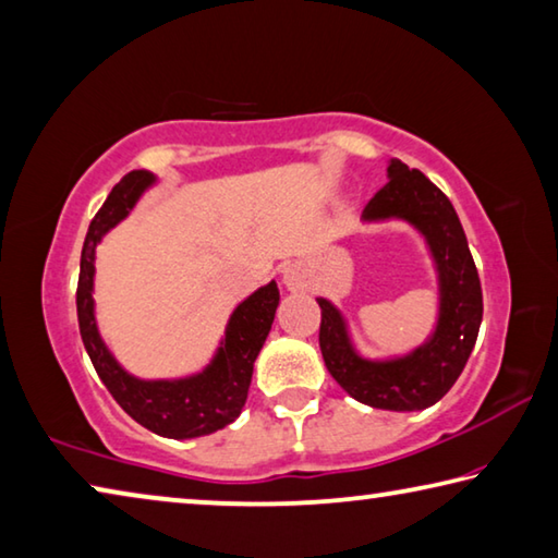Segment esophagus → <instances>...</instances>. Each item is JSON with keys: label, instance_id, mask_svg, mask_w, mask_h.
<instances>
[{"label": "esophagus", "instance_id": "1", "mask_svg": "<svg viewBox=\"0 0 558 558\" xmlns=\"http://www.w3.org/2000/svg\"><path fill=\"white\" fill-rule=\"evenodd\" d=\"M284 284H287V289H291V291L306 287V284H304V274H301V269L294 267V264H291V267L284 269Z\"/></svg>", "mask_w": 558, "mask_h": 558}]
</instances>
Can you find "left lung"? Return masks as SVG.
I'll return each mask as SVG.
<instances>
[{"label": "left lung", "instance_id": "8db88e82", "mask_svg": "<svg viewBox=\"0 0 558 558\" xmlns=\"http://www.w3.org/2000/svg\"><path fill=\"white\" fill-rule=\"evenodd\" d=\"M390 217L413 225L433 252L440 279V316L435 333L403 359H361L339 308L318 299V345L328 373L351 398L380 410H423L435 405L454 386L477 341L482 324L480 274L450 199L423 172L410 170L400 160H390L388 182L363 207L365 222Z\"/></svg>", "mask_w": 558, "mask_h": 558}]
</instances>
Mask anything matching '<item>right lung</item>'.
<instances>
[{
	"label": "right lung",
	"instance_id": "1",
	"mask_svg": "<svg viewBox=\"0 0 558 558\" xmlns=\"http://www.w3.org/2000/svg\"><path fill=\"white\" fill-rule=\"evenodd\" d=\"M155 178L145 170H133L118 182L106 197L104 207L90 219L84 250H81V271L76 289V312L81 339L98 378L135 423L150 433L187 440L222 430L240 417L246 392H250L254 361L267 341L269 328L279 306L277 281L254 291L234 308L227 324L225 341L217 349L213 363L203 373L180 380H141L125 373L100 341L94 316V259L96 244L116 227L138 203L145 187Z\"/></svg>",
	"mask_w": 558,
	"mask_h": 558
}]
</instances>
